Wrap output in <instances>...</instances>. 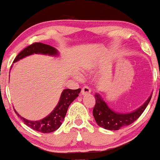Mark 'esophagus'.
Returning a JSON list of instances; mask_svg holds the SVG:
<instances>
[{
	"instance_id": "1",
	"label": "esophagus",
	"mask_w": 160,
	"mask_h": 160,
	"mask_svg": "<svg viewBox=\"0 0 160 160\" xmlns=\"http://www.w3.org/2000/svg\"><path fill=\"white\" fill-rule=\"evenodd\" d=\"M91 90L89 87H88V86H84V87L82 88V91H81V93H82V95H85V94H89V93H91Z\"/></svg>"
}]
</instances>
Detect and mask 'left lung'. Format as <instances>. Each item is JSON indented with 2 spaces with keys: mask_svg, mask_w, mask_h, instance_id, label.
I'll return each instance as SVG.
<instances>
[{
  "mask_svg": "<svg viewBox=\"0 0 160 160\" xmlns=\"http://www.w3.org/2000/svg\"><path fill=\"white\" fill-rule=\"evenodd\" d=\"M94 97L96 103L93 109V116L97 124L100 127L105 129L116 131L119 130L122 127L131 125L134 121H136L148 107L152 95H150V98L143 105L138 108L137 110L130 113H119V112H114L109 108L99 94H96Z\"/></svg>",
  "mask_w": 160,
  "mask_h": 160,
  "instance_id": "left-lung-1",
  "label": "left lung"
}]
</instances>
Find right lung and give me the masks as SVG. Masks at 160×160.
<instances>
[{"label":"right lung","mask_w":160,"mask_h":160,"mask_svg":"<svg viewBox=\"0 0 160 160\" xmlns=\"http://www.w3.org/2000/svg\"><path fill=\"white\" fill-rule=\"evenodd\" d=\"M57 53L58 52L53 47L43 44V43L35 42L23 49L16 57L13 62H17L19 60L22 59L23 57H26L28 55L33 54V53L57 55ZM80 91V88L76 90H64L61 94L60 101L57 107H55V109H53V111H52L51 113L48 115L44 119L39 120V121H29V120L24 119L23 117H21L16 110L15 112L26 125H28V127L34 129L35 131L41 132V133L53 132L60 128V125H62L69 105L77 97H78Z\"/></svg>","instance_id":"add662e5"}]
</instances>
